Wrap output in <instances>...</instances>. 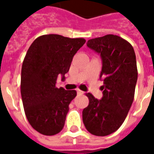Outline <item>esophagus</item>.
I'll return each mask as SVG.
<instances>
[{
  "label": "esophagus",
  "mask_w": 154,
  "mask_h": 154,
  "mask_svg": "<svg viewBox=\"0 0 154 154\" xmlns=\"http://www.w3.org/2000/svg\"><path fill=\"white\" fill-rule=\"evenodd\" d=\"M77 94H78V95H82V94H84V91L79 90V89H77Z\"/></svg>",
  "instance_id": "34e87169"
}]
</instances>
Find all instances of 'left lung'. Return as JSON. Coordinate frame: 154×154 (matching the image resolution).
<instances>
[{
	"label": "left lung",
	"instance_id": "8db88e82",
	"mask_svg": "<svg viewBox=\"0 0 154 154\" xmlns=\"http://www.w3.org/2000/svg\"><path fill=\"white\" fill-rule=\"evenodd\" d=\"M87 45L100 55L103 97L87 93L89 105L82 111L86 129L94 135L106 136L121 126L134 97L138 70L134 48L119 36L107 35L91 38Z\"/></svg>",
	"mask_w": 154,
	"mask_h": 154
}]
</instances>
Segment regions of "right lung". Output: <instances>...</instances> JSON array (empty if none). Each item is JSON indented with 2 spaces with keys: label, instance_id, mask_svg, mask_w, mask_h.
I'll return each mask as SVG.
<instances>
[{
  "label": "right lung",
  "instance_id": "1",
  "mask_svg": "<svg viewBox=\"0 0 154 154\" xmlns=\"http://www.w3.org/2000/svg\"><path fill=\"white\" fill-rule=\"evenodd\" d=\"M86 40L59 35L36 38L22 64L20 92L25 113L34 129L44 135H54L63 129L75 90L56 87L57 76L70 68L73 56Z\"/></svg>",
  "mask_w": 154,
  "mask_h": 154
}]
</instances>
